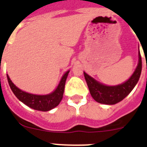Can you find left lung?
I'll return each instance as SVG.
<instances>
[{
	"instance_id": "8db88e82",
	"label": "left lung",
	"mask_w": 147,
	"mask_h": 147,
	"mask_svg": "<svg viewBox=\"0 0 147 147\" xmlns=\"http://www.w3.org/2000/svg\"><path fill=\"white\" fill-rule=\"evenodd\" d=\"M139 61L134 72L125 82L114 86H107L98 82L84 71V76L91 95L97 102L105 105H115L126 98L134 89L139 81L142 70V59L140 53H138Z\"/></svg>"
}]
</instances>
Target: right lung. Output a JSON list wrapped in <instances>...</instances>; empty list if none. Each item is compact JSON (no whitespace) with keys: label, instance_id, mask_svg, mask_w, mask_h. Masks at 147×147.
Segmentation results:
<instances>
[{"label":"right lung","instance_id":"obj_1","mask_svg":"<svg viewBox=\"0 0 147 147\" xmlns=\"http://www.w3.org/2000/svg\"><path fill=\"white\" fill-rule=\"evenodd\" d=\"M69 71H66L63 75L59 84L54 92L49 94H45V95L30 94V93L24 92L18 88L11 82L8 75H7V77L8 83L12 92H13L15 96L21 102L34 110L41 111H48L58 106L60 101L62 100L63 93H64L65 81H66L67 76L69 75Z\"/></svg>","mask_w":147,"mask_h":147}]
</instances>
